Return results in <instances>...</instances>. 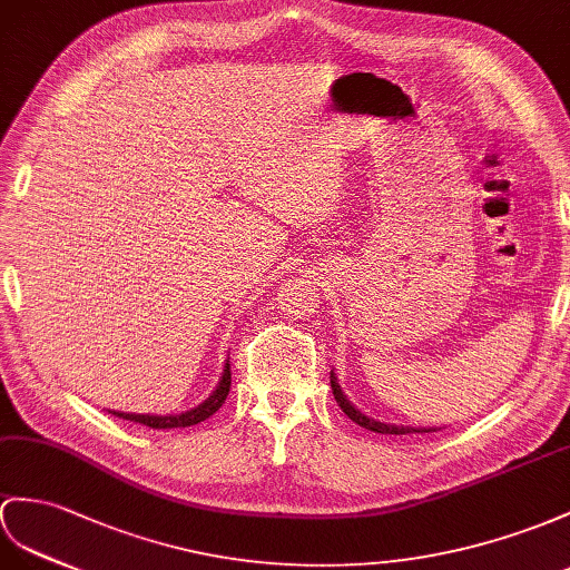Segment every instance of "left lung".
I'll list each match as a JSON object with an SVG mask.
<instances>
[{"mask_svg": "<svg viewBox=\"0 0 570 570\" xmlns=\"http://www.w3.org/2000/svg\"><path fill=\"white\" fill-rule=\"evenodd\" d=\"M331 390H333V399L338 401V406L343 409V413L348 415V419L353 423H357L360 428H367L372 430V433H382V435H411V433H435V428H411V425H394V423H382V421H374V419H367L365 413H360L348 399H345V394L341 392V386L336 382V377H333L331 372Z\"/></svg>", "mask_w": 570, "mask_h": 570, "instance_id": "8db88e82", "label": "left lung"}]
</instances>
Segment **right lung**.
Masks as SVG:
<instances>
[{
  "label": "right lung",
  "mask_w": 570,
  "mask_h": 570,
  "mask_svg": "<svg viewBox=\"0 0 570 570\" xmlns=\"http://www.w3.org/2000/svg\"><path fill=\"white\" fill-rule=\"evenodd\" d=\"M229 386H232V372H229V360L225 363V372H222V380L217 384V390L207 396L200 406L184 411V413H169V415H145V413H120V411H110L114 415L122 421H132V423H142L147 428H155V430H169V428H188V425H196L200 421H207L210 415L225 404V399L229 394Z\"/></svg>",
  "instance_id": "obj_1"
}]
</instances>
